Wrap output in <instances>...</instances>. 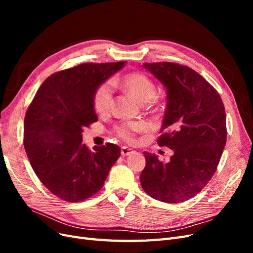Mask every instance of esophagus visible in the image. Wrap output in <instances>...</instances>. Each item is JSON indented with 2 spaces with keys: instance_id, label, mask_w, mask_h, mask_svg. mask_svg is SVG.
Returning <instances> with one entry per match:
<instances>
[{
  "instance_id": "1",
  "label": "esophagus",
  "mask_w": 253,
  "mask_h": 253,
  "mask_svg": "<svg viewBox=\"0 0 253 253\" xmlns=\"http://www.w3.org/2000/svg\"><path fill=\"white\" fill-rule=\"evenodd\" d=\"M134 153H135V151L133 149H129L127 147H122L121 148V155L122 156H129V155L134 154Z\"/></svg>"
}]
</instances>
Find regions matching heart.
<instances>
[{
    "mask_svg": "<svg viewBox=\"0 0 253 253\" xmlns=\"http://www.w3.org/2000/svg\"><path fill=\"white\" fill-rule=\"evenodd\" d=\"M121 87L131 94L140 103L153 102L156 93L155 83L142 73H131L126 75L121 80ZM113 103V90L109 83H103L99 86L94 95V108L97 113H108ZM145 128L142 122H129L115 126V133L122 140L131 142L134 140L135 133Z\"/></svg>",
    "mask_w": 253,
    "mask_h": 253,
    "instance_id": "b5f03b06",
    "label": "heart"
}]
</instances>
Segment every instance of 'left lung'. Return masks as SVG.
<instances>
[{
	"instance_id": "8db88e82",
	"label": "left lung",
	"mask_w": 253,
	"mask_h": 253,
	"mask_svg": "<svg viewBox=\"0 0 253 253\" xmlns=\"http://www.w3.org/2000/svg\"><path fill=\"white\" fill-rule=\"evenodd\" d=\"M142 67L166 87L167 108L157 143L170 148L173 155L164 163L143 152L141 187L156 201L182 203L200 193L217 169L227 140L225 106L216 89L192 68L172 62Z\"/></svg>"
}]
</instances>
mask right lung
Listing matches in <instances>:
<instances>
[{
	"label": "right lung",
	"mask_w": 253,
	"mask_h": 253,
	"mask_svg": "<svg viewBox=\"0 0 253 253\" xmlns=\"http://www.w3.org/2000/svg\"><path fill=\"white\" fill-rule=\"evenodd\" d=\"M83 63L50 75L38 89L24 120V148L38 178L61 200L77 203L103 187L120 156L117 144L82 143L83 129L96 122V89L125 66Z\"/></svg>",
	"instance_id": "right-lung-1"
}]
</instances>
